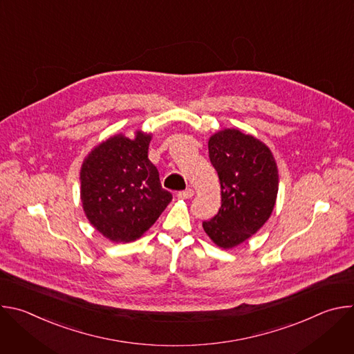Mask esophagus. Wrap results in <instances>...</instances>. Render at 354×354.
<instances>
[{"instance_id": "34e87169", "label": "esophagus", "mask_w": 354, "mask_h": 354, "mask_svg": "<svg viewBox=\"0 0 354 354\" xmlns=\"http://www.w3.org/2000/svg\"><path fill=\"white\" fill-rule=\"evenodd\" d=\"M193 194H194V192H193V189H186V190H182V192H179L178 193V198H182V200H187V198H192L193 197Z\"/></svg>"}]
</instances>
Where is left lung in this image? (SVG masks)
<instances>
[{
	"mask_svg": "<svg viewBox=\"0 0 354 354\" xmlns=\"http://www.w3.org/2000/svg\"><path fill=\"white\" fill-rule=\"evenodd\" d=\"M209 157L221 185V207L203 228L217 246L232 249L272 216L279 192L277 164L263 141L239 129L214 133Z\"/></svg>",
	"mask_w": 354,
	"mask_h": 354,
	"instance_id": "obj_1",
	"label": "left lung"
}]
</instances>
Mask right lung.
Masks as SVG:
<instances>
[{
    "label": "right lung",
    "mask_w": 354,
    "mask_h": 354,
    "mask_svg": "<svg viewBox=\"0 0 354 354\" xmlns=\"http://www.w3.org/2000/svg\"><path fill=\"white\" fill-rule=\"evenodd\" d=\"M151 133L133 138L115 134L85 157L81 203L92 227L112 242L138 239L167 209L172 194L162 189L156 165L148 160Z\"/></svg>",
    "instance_id": "1"
}]
</instances>
